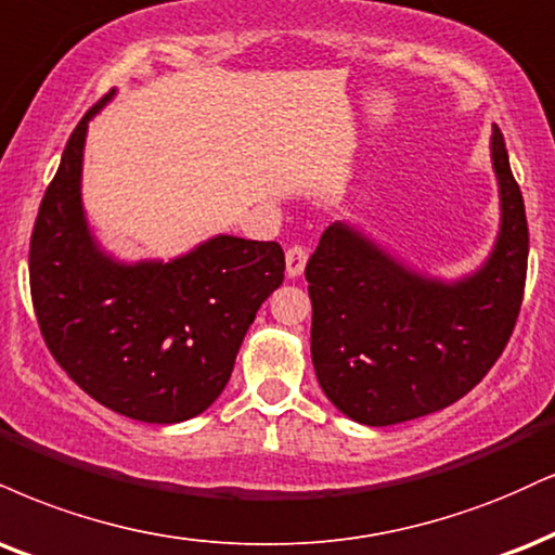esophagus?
Instances as JSON below:
<instances>
[{
    "instance_id": "obj_1",
    "label": "esophagus",
    "mask_w": 555,
    "mask_h": 555,
    "mask_svg": "<svg viewBox=\"0 0 555 555\" xmlns=\"http://www.w3.org/2000/svg\"><path fill=\"white\" fill-rule=\"evenodd\" d=\"M305 263H307V250L302 248V245H295V248L286 250V276L289 279L302 276Z\"/></svg>"
}]
</instances>
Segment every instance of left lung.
I'll use <instances>...</instances> for the list:
<instances>
[{"instance_id":"8db88e82","label":"left lung","mask_w":555,"mask_h":555,"mask_svg":"<svg viewBox=\"0 0 555 555\" xmlns=\"http://www.w3.org/2000/svg\"><path fill=\"white\" fill-rule=\"evenodd\" d=\"M499 232L476 271L411 269L349 222H333L307 260L310 351L325 398L364 426L403 424L470 392L502 357L527 273V217L502 131L493 126Z\"/></svg>"}]
</instances>
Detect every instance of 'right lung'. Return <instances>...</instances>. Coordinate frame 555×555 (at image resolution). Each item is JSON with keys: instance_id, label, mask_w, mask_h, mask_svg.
<instances>
[{"instance_id": "add662e5", "label": "right lung", "mask_w": 555, "mask_h": 555, "mask_svg": "<svg viewBox=\"0 0 555 555\" xmlns=\"http://www.w3.org/2000/svg\"><path fill=\"white\" fill-rule=\"evenodd\" d=\"M72 131L30 237V295L43 341L105 409L178 424L222 396L258 307L284 282V250L214 235L170 260H121L82 204L87 124Z\"/></svg>"}]
</instances>
